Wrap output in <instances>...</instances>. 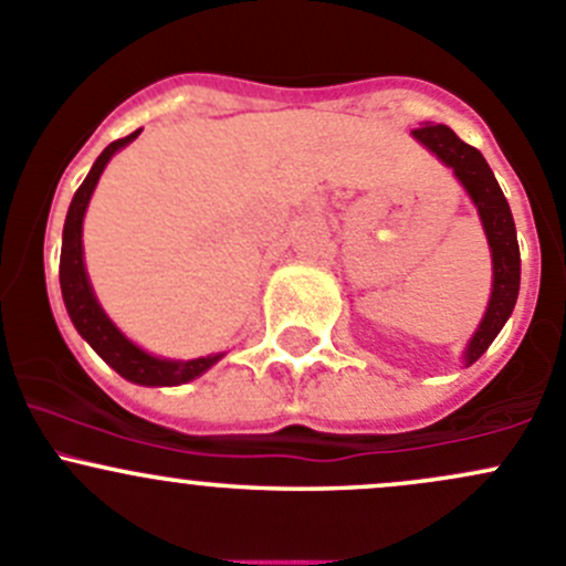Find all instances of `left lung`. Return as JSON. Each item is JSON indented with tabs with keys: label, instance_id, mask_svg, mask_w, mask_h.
Wrapping results in <instances>:
<instances>
[{
	"label": "left lung",
	"instance_id": "obj_1",
	"mask_svg": "<svg viewBox=\"0 0 566 566\" xmlns=\"http://www.w3.org/2000/svg\"><path fill=\"white\" fill-rule=\"evenodd\" d=\"M413 136L421 145L430 147L447 167L454 169L482 216L484 235L493 251V295H490L482 325L465 350V361L473 364L488 350L490 342L499 336V331L504 328L515 310L517 290H521V249H517L515 219H512L510 202H506L493 169L488 167L476 147L465 145L449 125H421L413 130Z\"/></svg>",
	"mask_w": 566,
	"mask_h": 566
}]
</instances>
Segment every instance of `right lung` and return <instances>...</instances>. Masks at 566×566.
Masks as SVG:
<instances>
[{
    "label": "right lung",
    "mask_w": 566,
    "mask_h": 566,
    "mask_svg": "<svg viewBox=\"0 0 566 566\" xmlns=\"http://www.w3.org/2000/svg\"><path fill=\"white\" fill-rule=\"evenodd\" d=\"M139 130L123 136V139L112 142L104 153L98 156V161L93 164L90 175L84 177V182L78 186V191L73 193V202L67 208L65 230H62V254H60V287L62 298H65L67 315H71L73 325H76L78 334L93 345V350L112 369H117L125 380L142 386H177L188 384L197 375H202L205 369L213 367L221 356H208V358H193V361H167V358L147 356L145 350L134 345V342L125 339L114 323L104 315V310L95 301L93 287H90L87 271H84V254H82V221L84 210H87L90 197L95 191V182H98L101 172L108 164V158L119 150V147L128 145L130 139H136Z\"/></svg>",
    "instance_id": "add662e5"
}]
</instances>
